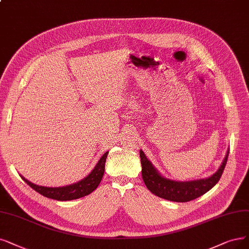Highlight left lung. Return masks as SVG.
I'll return each mask as SVG.
<instances>
[{"instance_id": "1", "label": "left lung", "mask_w": 249, "mask_h": 249, "mask_svg": "<svg viewBox=\"0 0 249 249\" xmlns=\"http://www.w3.org/2000/svg\"><path fill=\"white\" fill-rule=\"evenodd\" d=\"M140 156L142 168V179L146 188L154 195L173 202H188L204 195L206 192H208L216 185L220 177H222L227 164L229 150L227 151L226 157L223 160L222 165H220L219 168L213 176L207 178L190 181H178L163 177L155 168L152 162L145 157L144 153L142 150L140 152Z\"/></svg>"}]
</instances>
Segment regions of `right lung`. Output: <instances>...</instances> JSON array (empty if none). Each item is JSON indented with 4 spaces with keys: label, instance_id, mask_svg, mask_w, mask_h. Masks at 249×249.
<instances>
[{
    "label": "right lung",
    "instance_id": "obj_1",
    "mask_svg": "<svg viewBox=\"0 0 249 249\" xmlns=\"http://www.w3.org/2000/svg\"><path fill=\"white\" fill-rule=\"evenodd\" d=\"M107 154L108 152H106L103 155V157L98 160L94 168L92 169V171L86 178L81 179L78 182L71 183V185H69V186L54 187V188L44 187V186H39V185H36V183L31 182L30 180H27L25 178H23L21 174L20 177L32 189H34L36 192H38L39 194L47 198L58 200V201H69V200L79 199L81 197L89 195L90 193L96 190V188L98 187V185L101 181V178L104 177Z\"/></svg>",
    "mask_w": 249,
    "mask_h": 249
}]
</instances>
